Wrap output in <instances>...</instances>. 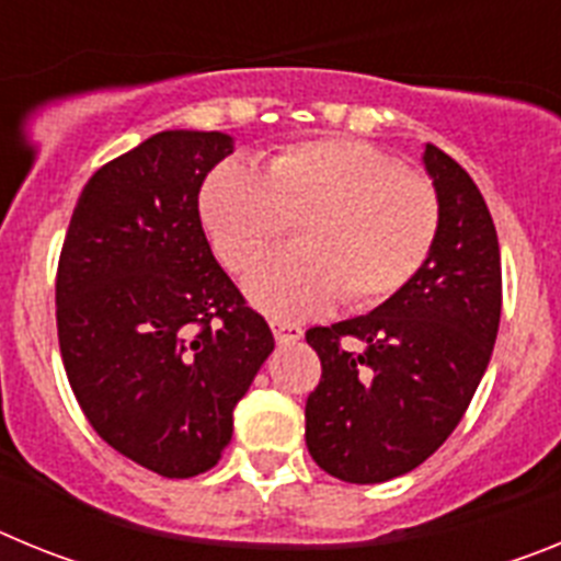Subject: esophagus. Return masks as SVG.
Here are the masks:
<instances>
[{
	"instance_id": "esophagus-1",
	"label": "esophagus",
	"mask_w": 561,
	"mask_h": 561,
	"mask_svg": "<svg viewBox=\"0 0 561 561\" xmlns=\"http://www.w3.org/2000/svg\"><path fill=\"white\" fill-rule=\"evenodd\" d=\"M272 334H275L277 342H295L304 336V329L297 323H286V320H272Z\"/></svg>"
}]
</instances>
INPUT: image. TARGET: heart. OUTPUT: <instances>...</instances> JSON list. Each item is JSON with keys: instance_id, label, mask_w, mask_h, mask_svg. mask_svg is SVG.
I'll use <instances>...</instances> for the list:
<instances>
[{"instance_id": "1", "label": "heart", "mask_w": 561, "mask_h": 561, "mask_svg": "<svg viewBox=\"0 0 561 561\" xmlns=\"http://www.w3.org/2000/svg\"><path fill=\"white\" fill-rule=\"evenodd\" d=\"M202 221L227 270L244 272L297 221L300 244L264 257L247 295L275 317H309L342 297L388 304L427 264L440 230L433 182L354 137L280 148L264 173L225 162L199 196Z\"/></svg>"}]
</instances>
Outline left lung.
Instances as JSON below:
<instances>
[{"label":"left lung","instance_id":"1","mask_svg":"<svg viewBox=\"0 0 561 561\" xmlns=\"http://www.w3.org/2000/svg\"><path fill=\"white\" fill-rule=\"evenodd\" d=\"M440 202L427 264L370 314L314 325L320 381L306 399V447L345 483L408 474L453 435L492 359L503 272L492 213L472 176L427 142ZM356 339L359 350L344 342Z\"/></svg>","mask_w":561,"mask_h":561}]
</instances>
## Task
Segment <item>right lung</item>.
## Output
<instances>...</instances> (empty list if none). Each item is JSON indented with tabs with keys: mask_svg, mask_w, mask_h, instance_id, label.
Instances as JSON below:
<instances>
[{
	"mask_svg": "<svg viewBox=\"0 0 561 561\" xmlns=\"http://www.w3.org/2000/svg\"><path fill=\"white\" fill-rule=\"evenodd\" d=\"M221 131H162L92 173L56 272L64 370L108 447L162 478L219 463L232 410L275 348L199 219Z\"/></svg>",
	"mask_w": 561,
	"mask_h": 561,
	"instance_id": "1",
	"label": "right lung"
}]
</instances>
